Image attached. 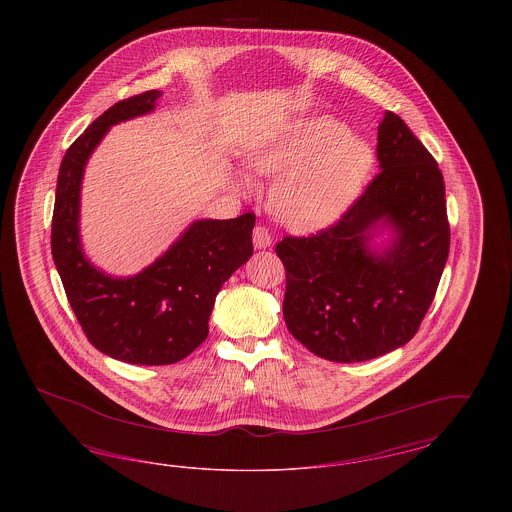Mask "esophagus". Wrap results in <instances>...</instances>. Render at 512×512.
<instances>
[{"label": "esophagus", "instance_id": "34e87169", "mask_svg": "<svg viewBox=\"0 0 512 512\" xmlns=\"http://www.w3.org/2000/svg\"><path fill=\"white\" fill-rule=\"evenodd\" d=\"M270 244H272L270 232H268L263 224H257V226L253 228V245H255L257 249H265V247H268Z\"/></svg>", "mask_w": 512, "mask_h": 512}]
</instances>
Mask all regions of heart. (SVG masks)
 <instances>
[{
	"label": "heart",
	"mask_w": 512,
	"mask_h": 512,
	"mask_svg": "<svg viewBox=\"0 0 512 512\" xmlns=\"http://www.w3.org/2000/svg\"><path fill=\"white\" fill-rule=\"evenodd\" d=\"M253 165L281 174L272 190V207L295 226H322L347 209L372 167V149L349 136L343 122L315 117L295 124L282 140L261 149Z\"/></svg>",
	"instance_id": "b5f03b06"
}]
</instances>
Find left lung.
<instances>
[{
    "label": "left lung",
    "mask_w": 512,
    "mask_h": 512,
    "mask_svg": "<svg viewBox=\"0 0 512 512\" xmlns=\"http://www.w3.org/2000/svg\"><path fill=\"white\" fill-rule=\"evenodd\" d=\"M380 169L334 224L284 236V318L320 359L361 363L405 345L420 328L449 255L445 184L432 153L393 111L378 126ZM391 223L398 238L382 256L367 228Z\"/></svg>",
    "instance_id": "left-lung-1"
}]
</instances>
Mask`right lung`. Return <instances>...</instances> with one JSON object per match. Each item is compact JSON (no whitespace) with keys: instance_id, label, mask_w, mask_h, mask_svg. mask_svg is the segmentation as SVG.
Wrapping results in <instances>:
<instances>
[{"instance_id":"add662e5","label":"right lung","mask_w":512,"mask_h":512,"mask_svg":"<svg viewBox=\"0 0 512 512\" xmlns=\"http://www.w3.org/2000/svg\"><path fill=\"white\" fill-rule=\"evenodd\" d=\"M159 90L122 99L92 122L67 149L55 190L51 253L67 299L88 341L130 365H172L209 334L222 284L253 255L255 213L238 219L195 220L171 249L132 278H111L92 267L78 238L84 165L109 126L146 115Z\"/></svg>"}]
</instances>
